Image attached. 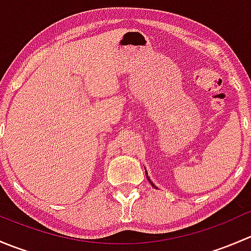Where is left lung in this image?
<instances>
[{
    "instance_id": "left-lung-1",
    "label": "left lung",
    "mask_w": 251,
    "mask_h": 251,
    "mask_svg": "<svg viewBox=\"0 0 251 251\" xmlns=\"http://www.w3.org/2000/svg\"><path fill=\"white\" fill-rule=\"evenodd\" d=\"M146 174H147V171H146ZM147 178H148L149 183H151V186H153V187H154V188H156V187H155V186H154V184H153V182H151V178H149V177H148V174H147Z\"/></svg>"
}]
</instances>
